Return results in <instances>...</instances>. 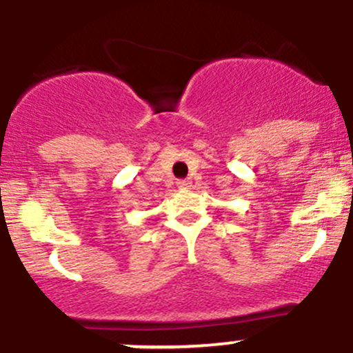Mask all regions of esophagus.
<instances>
[{
	"label": "esophagus",
	"mask_w": 353,
	"mask_h": 353,
	"mask_svg": "<svg viewBox=\"0 0 353 353\" xmlns=\"http://www.w3.org/2000/svg\"><path fill=\"white\" fill-rule=\"evenodd\" d=\"M176 185L180 188H188V187H192V181L190 180H178Z\"/></svg>",
	"instance_id": "34e87169"
}]
</instances>
